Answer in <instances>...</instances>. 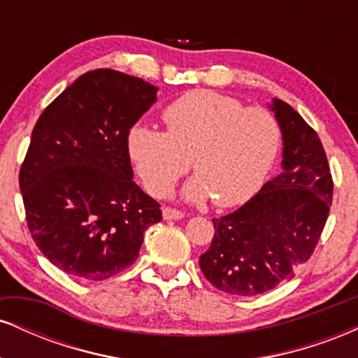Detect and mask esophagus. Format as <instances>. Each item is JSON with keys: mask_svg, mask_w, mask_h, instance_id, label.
Segmentation results:
<instances>
[{"mask_svg": "<svg viewBox=\"0 0 358 358\" xmlns=\"http://www.w3.org/2000/svg\"><path fill=\"white\" fill-rule=\"evenodd\" d=\"M185 213L182 210H176L171 207H163V219L165 220H180L183 219Z\"/></svg>", "mask_w": 358, "mask_h": 358, "instance_id": "esophagus-1", "label": "esophagus"}]
</instances>
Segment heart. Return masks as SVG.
I'll return each instance as SVG.
<instances>
[{
	"instance_id": "heart-1",
	"label": "heart",
	"mask_w": 358,
	"mask_h": 358,
	"mask_svg": "<svg viewBox=\"0 0 358 358\" xmlns=\"http://www.w3.org/2000/svg\"><path fill=\"white\" fill-rule=\"evenodd\" d=\"M166 131L134 126L127 136L131 162L146 190L165 196L190 168L196 175L185 196H212L217 207L252 199L269 175L281 145L278 119L234 97L193 90L163 110Z\"/></svg>"
}]
</instances>
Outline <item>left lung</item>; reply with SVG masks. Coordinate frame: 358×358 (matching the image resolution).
I'll return each mask as SVG.
<instances>
[{
  "mask_svg": "<svg viewBox=\"0 0 358 358\" xmlns=\"http://www.w3.org/2000/svg\"><path fill=\"white\" fill-rule=\"evenodd\" d=\"M271 109L282 133V173L232 213L213 219V239L200 256L217 289L256 296L294 278L311 257L330 213L334 180L316 131L281 99Z\"/></svg>",
  "mask_w": 358,
  "mask_h": 358,
  "instance_id": "8db88e82",
  "label": "left lung"
}]
</instances>
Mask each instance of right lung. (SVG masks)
Segmentation results:
<instances>
[{"label": "right lung", "mask_w": 358, "mask_h": 358, "mask_svg": "<svg viewBox=\"0 0 358 358\" xmlns=\"http://www.w3.org/2000/svg\"><path fill=\"white\" fill-rule=\"evenodd\" d=\"M155 85L97 69L45 108L22 168L28 231L52 264L104 281L139 256L143 236L163 219L133 182L127 136L156 101Z\"/></svg>", "instance_id": "1"}]
</instances>
